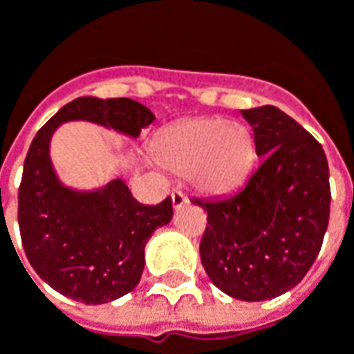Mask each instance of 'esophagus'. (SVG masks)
<instances>
[{"instance_id": "1", "label": "esophagus", "mask_w": 354, "mask_h": 354, "mask_svg": "<svg viewBox=\"0 0 354 354\" xmlns=\"http://www.w3.org/2000/svg\"><path fill=\"white\" fill-rule=\"evenodd\" d=\"M170 199H172V205H174V207H182V205L187 203V197H185V193L182 192V189H172Z\"/></svg>"}]
</instances>
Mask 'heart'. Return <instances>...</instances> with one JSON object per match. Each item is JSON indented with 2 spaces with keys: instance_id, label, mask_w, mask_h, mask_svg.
I'll return each mask as SVG.
<instances>
[{
  "instance_id": "b5f03b06",
  "label": "heart",
  "mask_w": 354,
  "mask_h": 354,
  "mask_svg": "<svg viewBox=\"0 0 354 354\" xmlns=\"http://www.w3.org/2000/svg\"><path fill=\"white\" fill-rule=\"evenodd\" d=\"M153 155L165 169L189 172L207 193H225L243 182L254 161V142L246 127L220 117L185 119L157 136Z\"/></svg>"
}]
</instances>
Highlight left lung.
<instances>
[{
	"mask_svg": "<svg viewBox=\"0 0 354 354\" xmlns=\"http://www.w3.org/2000/svg\"><path fill=\"white\" fill-rule=\"evenodd\" d=\"M261 165L230 197L195 199L207 212L205 271L231 297L263 301L294 288L311 269L330 218L324 149L274 106L243 109Z\"/></svg>",
	"mask_w": 354,
	"mask_h": 354,
	"instance_id": "1",
	"label": "left lung"
}]
</instances>
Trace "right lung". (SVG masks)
Returning <instances> with one entry per match:
<instances>
[{
    "label": "right lung",
    "mask_w": 354,
    "mask_h": 354,
    "mask_svg": "<svg viewBox=\"0 0 354 354\" xmlns=\"http://www.w3.org/2000/svg\"><path fill=\"white\" fill-rule=\"evenodd\" d=\"M73 119L138 136L155 115L131 98H75L37 131L24 159L19 227L30 266L62 296L108 304L138 284L146 243L170 222L172 199L140 205L121 180L94 193L64 187L50 165L49 142L58 124Z\"/></svg>",
    "instance_id": "right-lung-1"
}]
</instances>
